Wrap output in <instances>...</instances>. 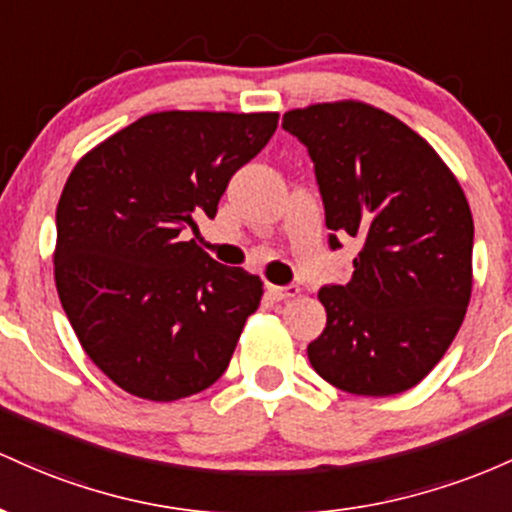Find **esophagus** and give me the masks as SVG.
<instances>
[{"instance_id": "obj_1", "label": "esophagus", "mask_w": 512, "mask_h": 512, "mask_svg": "<svg viewBox=\"0 0 512 512\" xmlns=\"http://www.w3.org/2000/svg\"><path fill=\"white\" fill-rule=\"evenodd\" d=\"M268 292H271V297L273 300H292V297H297L300 295V287L297 285H285V287H280V285H268Z\"/></svg>"}]
</instances>
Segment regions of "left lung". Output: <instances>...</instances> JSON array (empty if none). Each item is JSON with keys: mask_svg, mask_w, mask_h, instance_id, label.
Instances as JSON below:
<instances>
[{"mask_svg": "<svg viewBox=\"0 0 512 512\" xmlns=\"http://www.w3.org/2000/svg\"><path fill=\"white\" fill-rule=\"evenodd\" d=\"M283 128L314 162L331 249L346 234L363 241L348 283L319 290L326 329L309 363L343 392H406L440 363L472 297L462 186L418 132L370 103L295 108Z\"/></svg>", "mask_w": 512, "mask_h": 512, "instance_id": "8db88e82", "label": "left lung"}]
</instances>
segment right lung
Segmentation results:
<instances>
[{"mask_svg":"<svg viewBox=\"0 0 512 512\" xmlns=\"http://www.w3.org/2000/svg\"><path fill=\"white\" fill-rule=\"evenodd\" d=\"M278 113L162 111L118 130L72 169L57 203L55 285L79 343L111 382L176 401L222 377L263 283L195 241Z\"/></svg>","mask_w":512,"mask_h":512,"instance_id":"1","label":"right lung"}]
</instances>
